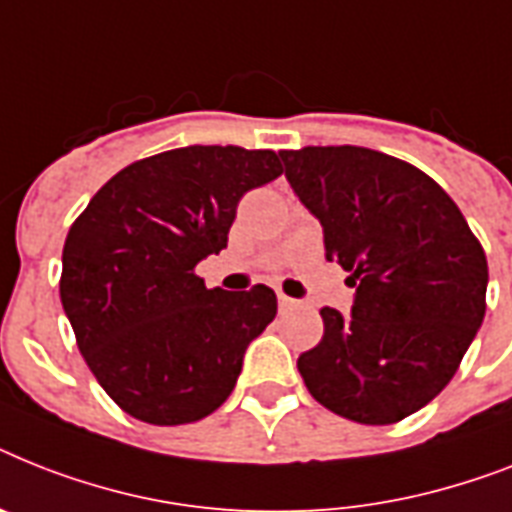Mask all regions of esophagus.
I'll return each mask as SVG.
<instances>
[{"instance_id":"esophagus-1","label":"esophagus","mask_w":512,"mask_h":512,"mask_svg":"<svg viewBox=\"0 0 512 512\" xmlns=\"http://www.w3.org/2000/svg\"><path fill=\"white\" fill-rule=\"evenodd\" d=\"M297 305H299L297 299L286 297V294H278V307H281V310H294Z\"/></svg>"}]
</instances>
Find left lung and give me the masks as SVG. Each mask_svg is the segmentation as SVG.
<instances>
[{"instance_id":"1","label":"left lung","mask_w":512,"mask_h":512,"mask_svg":"<svg viewBox=\"0 0 512 512\" xmlns=\"http://www.w3.org/2000/svg\"><path fill=\"white\" fill-rule=\"evenodd\" d=\"M281 160L357 289L352 315L321 307L323 339L297 360L307 392L365 426L402 421L450 384L484 321V247L410 162L350 144Z\"/></svg>"}]
</instances>
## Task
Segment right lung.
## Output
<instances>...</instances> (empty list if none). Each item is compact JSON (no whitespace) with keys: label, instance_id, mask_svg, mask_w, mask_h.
Instances as JSON below:
<instances>
[{"label":"right lung","instance_id":"obj_1","mask_svg":"<svg viewBox=\"0 0 512 512\" xmlns=\"http://www.w3.org/2000/svg\"><path fill=\"white\" fill-rule=\"evenodd\" d=\"M281 173L273 149H168L115 173L73 220L62 307L123 413L181 426L234 392L247 344L276 318V294L207 289L197 263L226 247L239 199Z\"/></svg>","mask_w":512,"mask_h":512}]
</instances>
